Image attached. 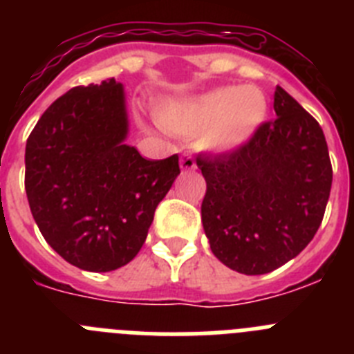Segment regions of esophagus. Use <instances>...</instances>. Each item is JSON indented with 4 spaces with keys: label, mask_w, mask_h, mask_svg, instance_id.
Instances as JSON below:
<instances>
[{
    "label": "esophagus",
    "mask_w": 354,
    "mask_h": 354,
    "mask_svg": "<svg viewBox=\"0 0 354 354\" xmlns=\"http://www.w3.org/2000/svg\"><path fill=\"white\" fill-rule=\"evenodd\" d=\"M195 168H196V162L192 156L184 154L183 158H180V170L187 171V170H195Z\"/></svg>",
    "instance_id": "1"
}]
</instances>
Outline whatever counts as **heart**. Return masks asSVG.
Listing matches in <instances>:
<instances>
[{
  "instance_id": "heart-1",
  "label": "heart",
  "mask_w": 354,
  "mask_h": 354,
  "mask_svg": "<svg viewBox=\"0 0 354 354\" xmlns=\"http://www.w3.org/2000/svg\"><path fill=\"white\" fill-rule=\"evenodd\" d=\"M268 113V97L257 86H218L168 101L159 108V122L180 136L196 138L205 152L227 154L248 145Z\"/></svg>"
}]
</instances>
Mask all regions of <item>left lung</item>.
<instances>
[{
    "instance_id": "8db88e82",
    "label": "left lung",
    "mask_w": 354,
    "mask_h": 354,
    "mask_svg": "<svg viewBox=\"0 0 354 354\" xmlns=\"http://www.w3.org/2000/svg\"><path fill=\"white\" fill-rule=\"evenodd\" d=\"M277 118L230 154L196 158L207 192L202 225L212 253L243 274L271 273L305 250L331 189L324 133L282 88Z\"/></svg>"
}]
</instances>
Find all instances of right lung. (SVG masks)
Masks as SVG:
<instances>
[{"mask_svg":"<svg viewBox=\"0 0 354 354\" xmlns=\"http://www.w3.org/2000/svg\"><path fill=\"white\" fill-rule=\"evenodd\" d=\"M126 92L115 80L76 86L49 106L26 142V187L44 239L93 273L126 266L147 239L179 156L147 159L127 145Z\"/></svg>","mask_w":354,"mask_h":354,"instance_id":"obj_1","label":"right lung"}]
</instances>
